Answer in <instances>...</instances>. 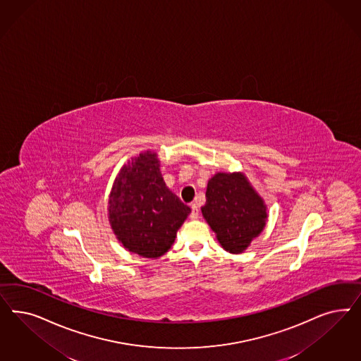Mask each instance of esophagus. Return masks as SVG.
I'll use <instances>...</instances> for the list:
<instances>
[{"label":"esophagus","instance_id":"esophagus-1","mask_svg":"<svg viewBox=\"0 0 361 361\" xmlns=\"http://www.w3.org/2000/svg\"><path fill=\"white\" fill-rule=\"evenodd\" d=\"M199 215L198 204L197 203H192L191 204V219H197Z\"/></svg>","mask_w":361,"mask_h":361}]
</instances>
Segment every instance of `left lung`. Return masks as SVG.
<instances>
[{
    "instance_id": "8db88e82",
    "label": "left lung",
    "mask_w": 361,
    "mask_h": 361,
    "mask_svg": "<svg viewBox=\"0 0 361 361\" xmlns=\"http://www.w3.org/2000/svg\"><path fill=\"white\" fill-rule=\"evenodd\" d=\"M200 209L223 250L235 255L245 252L267 224V204L242 171L212 175Z\"/></svg>"
}]
</instances>
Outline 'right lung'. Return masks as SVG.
Instances as JSON below:
<instances>
[{
  "label": "right lung",
  "mask_w": 361,
  "mask_h": 361,
  "mask_svg": "<svg viewBox=\"0 0 361 361\" xmlns=\"http://www.w3.org/2000/svg\"><path fill=\"white\" fill-rule=\"evenodd\" d=\"M191 209L166 186L158 154L140 152L116 174L107 202V218L128 252L158 259L175 242Z\"/></svg>",
  "instance_id": "add662e5"
}]
</instances>
